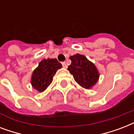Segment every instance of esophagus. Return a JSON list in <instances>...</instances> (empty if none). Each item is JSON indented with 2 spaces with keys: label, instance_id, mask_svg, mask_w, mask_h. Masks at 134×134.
<instances>
[{
  "label": "esophagus",
  "instance_id": "1",
  "mask_svg": "<svg viewBox=\"0 0 134 134\" xmlns=\"http://www.w3.org/2000/svg\"><path fill=\"white\" fill-rule=\"evenodd\" d=\"M62 65H63V67H64V68H65V69H66V68H67V64H66V63H65V62H63V63H62Z\"/></svg>",
  "mask_w": 134,
  "mask_h": 134
}]
</instances>
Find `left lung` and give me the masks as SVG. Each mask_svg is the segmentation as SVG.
<instances>
[{"mask_svg":"<svg viewBox=\"0 0 134 134\" xmlns=\"http://www.w3.org/2000/svg\"><path fill=\"white\" fill-rule=\"evenodd\" d=\"M69 59L71 63L67 69L73 75L76 82L86 89L92 88L99 77L94 64L88 60L85 55L79 53L70 56Z\"/></svg>","mask_w":134,"mask_h":134,"instance_id":"obj_1","label":"left lung"}]
</instances>
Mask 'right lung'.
<instances>
[{
	"label": "right lung",
	"instance_id": "obj_1",
	"mask_svg": "<svg viewBox=\"0 0 134 134\" xmlns=\"http://www.w3.org/2000/svg\"><path fill=\"white\" fill-rule=\"evenodd\" d=\"M62 68V65L57 59H44L32 72L31 85L32 88L42 92L48 88L53 81L57 70Z\"/></svg>",
	"mask_w": 134,
	"mask_h": 134
}]
</instances>
